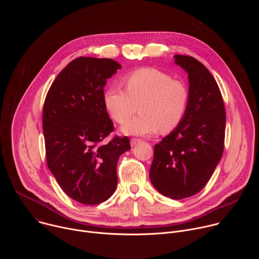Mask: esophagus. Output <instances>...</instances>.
Returning a JSON list of instances; mask_svg holds the SVG:
<instances>
[{"label":"esophagus","instance_id":"esophagus-1","mask_svg":"<svg viewBox=\"0 0 259 259\" xmlns=\"http://www.w3.org/2000/svg\"><path fill=\"white\" fill-rule=\"evenodd\" d=\"M140 142H141V140H140V139H137V138H132V139L130 140V144H131V146H135V145L139 144Z\"/></svg>","mask_w":259,"mask_h":259}]
</instances>
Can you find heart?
Returning <instances> with one entry per match:
<instances>
[{
    "mask_svg": "<svg viewBox=\"0 0 259 259\" xmlns=\"http://www.w3.org/2000/svg\"><path fill=\"white\" fill-rule=\"evenodd\" d=\"M126 90L109 86L103 93V103L109 116L124 124L141 103L142 115L122 127L126 135L147 136L159 129L174 130L183 119L189 102L187 86L173 80L169 73L153 67L136 69L125 76Z\"/></svg>",
    "mask_w": 259,
    "mask_h": 259,
    "instance_id": "1",
    "label": "heart"
}]
</instances>
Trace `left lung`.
Returning a JSON list of instances; mask_svg holds the SVG:
<instances>
[{"label": "left lung", "mask_w": 259, "mask_h": 259, "mask_svg": "<svg viewBox=\"0 0 259 259\" xmlns=\"http://www.w3.org/2000/svg\"><path fill=\"white\" fill-rule=\"evenodd\" d=\"M188 72L189 102L180 124L155 145L150 179L173 200L198 194L209 181L224 153L226 109L216 81L196 58L174 55Z\"/></svg>", "instance_id": "8db88e82"}]
</instances>
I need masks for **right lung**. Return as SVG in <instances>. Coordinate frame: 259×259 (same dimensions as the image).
Segmentation results:
<instances>
[{"label": "right lung", "mask_w": 259, "mask_h": 259, "mask_svg": "<svg viewBox=\"0 0 259 259\" xmlns=\"http://www.w3.org/2000/svg\"><path fill=\"white\" fill-rule=\"evenodd\" d=\"M122 68L109 58L79 57L51 85L43 108L48 168L62 191L84 205H97L117 189V163L128 137L101 141L114 130L103 103L106 80Z\"/></svg>", "instance_id": "1"}]
</instances>
